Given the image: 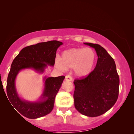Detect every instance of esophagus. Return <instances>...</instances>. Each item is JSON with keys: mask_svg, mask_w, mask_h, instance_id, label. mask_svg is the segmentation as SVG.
I'll list each match as a JSON object with an SVG mask.
<instances>
[{"mask_svg": "<svg viewBox=\"0 0 134 134\" xmlns=\"http://www.w3.org/2000/svg\"><path fill=\"white\" fill-rule=\"evenodd\" d=\"M65 79L66 81H71L72 80V77H71V76L69 75V74H67V75H66Z\"/></svg>", "mask_w": 134, "mask_h": 134, "instance_id": "obj_1", "label": "esophagus"}]
</instances>
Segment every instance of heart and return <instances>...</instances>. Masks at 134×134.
Returning <instances> with one entry per match:
<instances>
[{"mask_svg":"<svg viewBox=\"0 0 134 134\" xmlns=\"http://www.w3.org/2000/svg\"><path fill=\"white\" fill-rule=\"evenodd\" d=\"M96 54L91 48H71L63 51L62 58H56L55 66L62 71L73 68L76 76L83 77L92 72L96 61Z\"/></svg>","mask_w":134,"mask_h":134,"instance_id":"obj_1","label":"heart"}]
</instances>
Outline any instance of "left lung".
<instances>
[{"instance_id": "1", "label": "left lung", "mask_w": 134, "mask_h": 134, "mask_svg": "<svg viewBox=\"0 0 134 134\" xmlns=\"http://www.w3.org/2000/svg\"><path fill=\"white\" fill-rule=\"evenodd\" d=\"M94 48L97 62L86 77L74 80V106L89 117L100 116L115 105L118 97L119 78L113 58L99 44L85 42Z\"/></svg>"}]
</instances>
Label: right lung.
Returning a JSON list of instances; mask_svg holds the SVG:
<instances>
[{"instance_id":"obj_1","label":"right lung","mask_w":134,"mask_h":134,"mask_svg":"<svg viewBox=\"0 0 134 134\" xmlns=\"http://www.w3.org/2000/svg\"><path fill=\"white\" fill-rule=\"evenodd\" d=\"M63 44L58 41H50L32 45L22 49L13 60L7 79L6 96L14 107L13 109L24 116L37 119L50 113L65 76L44 77V88L41 96L37 101L30 102L21 99L18 93L15 86L17 75L22 70L28 69L43 73L48 65L54 66L57 49Z\"/></svg>"}]
</instances>
